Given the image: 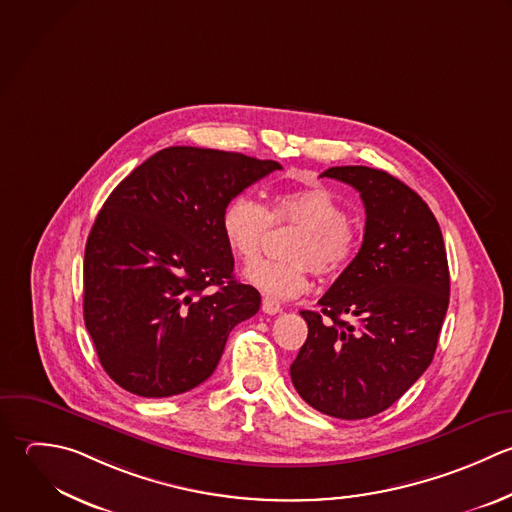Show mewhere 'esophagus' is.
I'll return each instance as SVG.
<instances>
[{
    "mask_svg": "<svg viewBox=\"0 0 512 512\" xmlns=\"http://www.w3.org/2000/svg\"><path fill=\"white\" fill-rule=\"evenodd\" d=\"M261 309L267 313V315H277L281 313V303L273 297H263V303H261Z\"/></svg>",
    "mask_w": 512,
    "mask_h": 512,
    "instance_id": "esophagus-1",
    "label": "esophagus"
}]
</instances>
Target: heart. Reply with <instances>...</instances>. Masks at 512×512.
<instances>
[{"instance_id":"b5f03b06","label":"heart","mask_w":512,"mask_h":512,"mask_svg":"<svg viewBox=\"0 0 512 512\" xmlns=\"http://www.w3.org/2000/svg\"><path fill=\"white\" fill-rule=\"evenodd\" d=\"M301 223L303 233L291 245L293 259H263L245 271V279L259 291L293 299L311 287L313 269L335 277L353 261L359 245L355 225L343 203L321 183L277 189L261 205L247 195L227 201L221 211V235L235 259L249 265L263 249L271 225Z\"/></svg>"}]
</instances>
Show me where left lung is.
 Returning a JSON list of instances; mask_svg holds the SVG:
<instances>
[{"mask_svg":"<svg viewBox=\"0 0 512 512\" xmlns=\"http://www.w3.org/2000/svg\"><path fill=\"white\" fill-rule=\"evenodd\" d=\"M361 193L363 245L319 299L301 311L309 335L291 365L297 393L345 421L399 401L431 365L449 307V263L429 205L403 181L365 165L331 167Z\"/></svg>","mask_w":512,"mask_h":512,"instance_id":"8db88e82","label":"left lung"}]
</instances>
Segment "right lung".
Returning a JSON list of instances; mask_svg holds the SVG:
<instances>
[{
    "mask_svg": "<svg viewBox=\"0 0 512 512\" xmlns=\"http://www.w3.org/2000/svg\"><path fill=\"white\" fill-rule=\"evenodd\" d=\"M283 169L243 153L167 147L103 203L85 245L83 319L105 373L161 399L207 381L231 329L259 311L221 235L229 199Z\"/></svg>",
    "mask_w": 512,
    "mask_h": 512,
    "instance_id": "obj_1",
    "label": "right lung"
}]
</instances>
